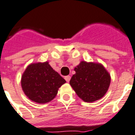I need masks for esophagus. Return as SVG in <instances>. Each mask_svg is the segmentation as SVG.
Listing matches in <instances>:
<instances>
[{
  "mask_svg": "<svg viewBox=\"0 0 135 135\" xmlns=\"http://www.w3.org/2000/svg\"><path fill=\"white\" fill-rule=\"evenodd\" d=\"M70 79H71V76H69V75L65 76V81H66L67 82H69L70 80Z\"/></svg>",
  "mask_w": 135,
  "mask_h": 135,
  "instance_id": "esophagus-1",
  "label": "esophagus"
}]
</instances>
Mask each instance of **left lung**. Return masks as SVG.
I'll return each mask as SVG.
<instances>
[{"label":"left lung","instance_id":"8db88e82","mask_svg":"<svg viewBox=\"0 0 135 135\" xmlns=\"http://www.w3.org/2000/svg\"><path fill=\"white\" fill-rule=\"evenodd\" d=\"M70 84L84 102H92L104 96L110 84V75L99 63L81 61L74 68Z\"/></svg>","mask_w":135,"mask_h":135}]
</instances>
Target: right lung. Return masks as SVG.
Masks as SVG:
<instances>
[{"mask_svg": "<svg viewBox=\"0 0 135 135\" xmlns=\"http://www.w3.org/2000/svg\"><path fill=\"white\" fill-rule=\"evenodd\" d=\"M65 82L48 62L31 64L21 77V87L26 95L32 101L42 104L52 100Z\"/></svg>", "mask_w": 135, "mask_h": 135, "instance_id": "obj_1", "label": "right lung"}]
</instances>
